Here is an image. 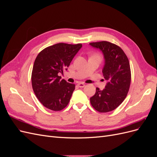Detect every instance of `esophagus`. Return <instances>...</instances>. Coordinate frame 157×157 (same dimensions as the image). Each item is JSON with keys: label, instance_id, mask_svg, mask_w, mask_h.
Returning <instances> with one entry per match:
<instances>
[{"label": "esophagus", "instance_id": "1", "mask_svg": "<svg viewBox=\"0 0 157 157\" xmlns=\"http://www.w3.org/2000/svg\"><path fill=\"white\" fill-rule=\"evenodd\" d=\"M78 85L80 88H84L85 86V84H84L82 82H78Z\"/></svg>", "mask_w": 157, "mask_h": 157}]
</instances>
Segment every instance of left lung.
Masks as SVG:
<instances>
[{
    "mask_svg": "<svg viewBox=\"0 0 157 157\" xmlns=\"http://www.w3.org/2000/svg\"><path fill=\"white\" fill-rule=\"evenodd\" d=\"M103 52L105 59L102 73L107 83L105 88H96L94 96L90 98L92 106L99 113L113 111L126 98L131 82L129 60L121 47L107 41L90 43Z\"/></svg>",
    "mask_w": 157,
    "mask_h": 157,
    "instance_id": "obj_1",
    "label": "left lung"
}]
</instances>
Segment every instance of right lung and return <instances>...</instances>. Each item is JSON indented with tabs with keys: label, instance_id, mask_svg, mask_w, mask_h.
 <instances>
[{
	"label": "right lung",
	"instance_id": "right-lung-1",
	"mask_svg": "<svg viewBox=\"0 0 157 157\" xmlns=\"http://www.w3.org/2000/svg\"><path fill=\"white\" fill-rule=\"evenodd\" d=\"M82 44L58 43L38 54L33 65L31 82L37 99L45 107L58 111L68 105L75 84L61 79L59 73L67 70Z\"/></svg>",
	"mask_w": 157,
	"mask_h": 157
}]
</instances>
